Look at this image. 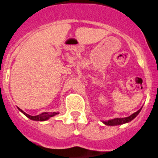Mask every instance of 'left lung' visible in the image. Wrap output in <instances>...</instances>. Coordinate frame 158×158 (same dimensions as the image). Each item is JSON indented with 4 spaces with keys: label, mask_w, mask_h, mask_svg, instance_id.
<instances>
[{
    "label": "left lung",
    "mask_w": 158,
    "mask_h": 158,
    "mask_svg": "<svg viewBox=\"0 0 158 158\" xmlns=\"http://www.w3.org/2000/svg\"><path fill=\"white\" fill-rule=\"evenodd\" d=\"M141 110V109H140L138 111H137L136 113L133 114L132 115H130L129 117H127V118H115V119H112L108 121H103V123L106 125H122V124L128 123L129 121H131L133 118H135L138 114L140 113V111Z\"/></svg>",
    "instance_id": "1"
}]
</instances>
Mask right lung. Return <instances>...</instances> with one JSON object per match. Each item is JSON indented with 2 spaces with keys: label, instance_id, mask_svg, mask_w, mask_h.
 <instances>
[{
  "label": "right lung",
  "instance_id": "obj_1",
  "mask_svg": "<svg viewBox=\"0 0 158 158\" xmlns=\"http://www.w3.org/2000/svg\"><path fill=\"white\" fill-rule=\"evenodd\" d=\"M18 110H20L21 113H23V114H25L27 118H29V119L31 120H33V121H46V120H48L49 118H52V117H53V116L58 114V113H55L54 112V113H42V114H40L37 116H31V115H29V114H25V112L22 111L21 110H20L19 108H18Z\"/></svg>",
  "mask_w": 158,
  "mask_h": 158
}]
</instances>
